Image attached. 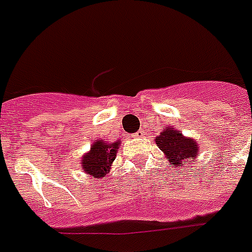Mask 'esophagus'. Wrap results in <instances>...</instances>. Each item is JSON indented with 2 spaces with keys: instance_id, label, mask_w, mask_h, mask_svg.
Listing matches in <instances>:
<instances>
[{
  "instance_id": "1",
  "label": "esophagus",
  "mask_w": 252,
  "mask_h": 252,
  "mask_svg": "<svg viewBox=\"0 0 252 252\" xmlns=\"http://www.w3.org/2000/svg\"><path fill=\"white\" fill-rule=\"evenodd\" d=\"M134 136H136V137H142V132H141V130H138V132H137L136 134H134Z\"/></svg>"
}]
</instances>
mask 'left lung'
I'll return each instance as SVG.
<instances>
[{
	"label": "left lung",
	"instance_id": "8db88e82",
	"mask_svg": "<svg viewBox=\"0 0 252 252\" xmlns=\"http://www.w3.org/2000/svg\"><path fill=\"white\" fill-rule=\"evenodd\" d=\"M155 144L163 151L165 159L172 167H190L199 157V144L193 137L184 136L173 126H165L155 137ZM183 171V169H181Z\"/></svg>",
	"mask_w": 252,
	"mask_h": 252
}]
</instances>
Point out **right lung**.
I'll list each match as a JSON object with an SVG mask.
<instances>
[{
	"label": "right lung",
	"mask_w": 252,
	"mask_h": 252,
	"mask_svg": "<svg viewBox=\"0 0 252 252\" xmlns=\"http://www.w3.org/2000/svg\"><path fill=\"white\" fill-rule=\"evenodd\" d=\"M120 146V141L107 142L103 140H97L91 146V150L81 157V168L88 175L93 176L94 179L106 177L111 169L118 154V149Z\"/></svg>",
	"instance_id": "1"
}]
</instances>
